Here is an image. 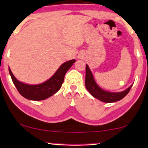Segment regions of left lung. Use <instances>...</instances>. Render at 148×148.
<instances>
[{
    "label": "left lung",
    "mask_w": 148,
    "mask_h": 148,
    "mask_svg": "<svg viewBox=\"0 0 148 148\" xmlns=\"http://www.w3.org/2000/svg\"><path fill=\"white\" fill-rule=\"evenodd\" d=\"M85 86L89 93L95 98L104 102H114L121 100L129 93L132 85L121 92H109L102 89L95 82L94 77L87 64H86V77H85Z\"/></svg>",
    "instance_id": "obj_1"
}]
</instances>
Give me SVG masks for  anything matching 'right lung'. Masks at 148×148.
Returning <instances> with one entry per match:
<instances>
[{"instance_id": "1", "label": "right lung", "mask_w": 148, "mask_h": 148, "mask_svg": "<svg viewBox=\"0 0 148 148\" xmlns=\"http://www.w3.org/2000/svg\"><path fill=\"white\" fill-rule=\"evenodd\" d=\"M75 62V60L65 62L60 66L55 74L49 79L41 84L35 85L27 84L19 82L14 77L10 68H9V72L12 77V82L19 93L27 100L38 101V100H46L60 89L62 84L64 82V76L68 70L72 66Z\"/></svg>"}]
</instances>
